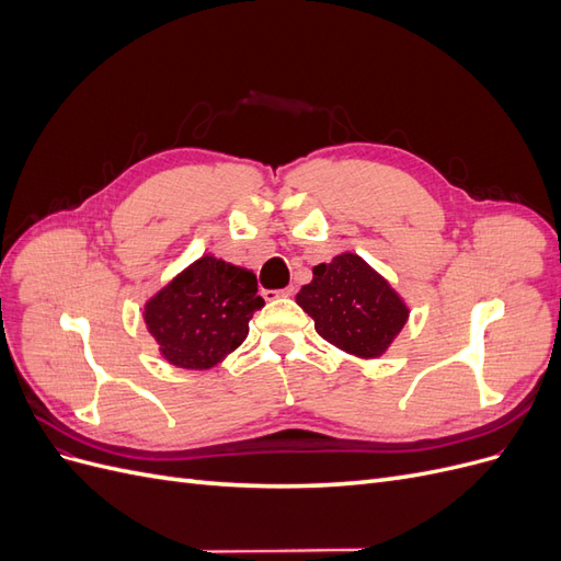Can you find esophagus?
I'll return each instance as SVG.
<instances>
[{
    "instance_id": "esophagus-1",
    "label": "esophagus",
    "mask_w": 561,
    "mask_h": 561,
    "mask_svg": "<svg viewBox=\"0 0 561 561\" xmlns=\"http://www.w3.org/2000/svg\"><path fill=\"white\" fill-rule=\"evenodd\" d=\"M295 285H287L283 290H264V299H276V297H293Z\"/></svg>"
}]
</instances>
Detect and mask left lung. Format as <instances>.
I'll return each mask as SVG.
<instances>
[{"mask_svg": "<svg viewBox=\"0 0 561 561\" xmlns=\"http://www.w3.org/2000/svg\"><path fill=\"white\" fill-rule=\"evenodd\" d=\"M297 304L325 342L358 358H379L410 318L390 283L353 252L313 266V280L297 293Z\"/></svg>", "mask_w": 561, "mask_h": 561, "instance_id": "1", "label": "left lung"}]
</instances>
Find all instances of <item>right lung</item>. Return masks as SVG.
Masks as SVG:
<instances>
[{"mask_svg": "<svg viewBox=\"0 0 561 561\" xmlns=\"http://www.w3.org/2000/svg\"><path fill=\"white\" fill-rule=\"evenodd\" d=\"M262 307L252 271L203 254L145 304V322L168 363L210 369L243 344Z\"/></svg>", "mask_w": 561, "mask_h": 561, "instance_id": "obj_1", "label": "right lung"}]
</instances>
